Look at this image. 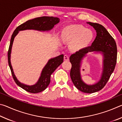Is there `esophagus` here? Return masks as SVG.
I'll return each mask as SVG.
<instances>
[{"mask_svg":"<svg viewBox=\"0 0 122 122\" xmlns=\"http://www.w3.org/2000/svg\"><path fill=\"white\" fill-rule=\"evenodd\" d=\"M69 59V57H68V55H64V60H65V61H68Z\"/></svg>","mask_w":122,"mask_h":122,"instance_id":"esophagus-1","label":"esophagus"}]
</instances>
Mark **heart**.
<instances>
[{"label": "heart", "mask_w": 122, "mask_h": 122, "mask_svg": "<svg viewBox=\"0 0 122 122\" xmlns=\"http://www.w3.org/2000/svg\"><path fill=\"white\" fill-rule=\"evenodd\" d=\"M64 40L71 42V46L75 50H80L87 47L94 38V32L81 25H71L63 29Z\"/></svg>", "instance_id": "b5f03b06"}]
</instances>
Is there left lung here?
<instances>
[{
  "label": "left lung",
  "mask_w": 122,
  "mask_h": 122,
  "mask_svg": "<svg viewBox=\"0 0 122 122\" xmlns=\"http://www.w3.org/2000/svg\"><path fill=\"white\" fill-rule=\"evenodd\" d=\"M96 31V36L90 46L80 49L70 56L71 68L70 75L74 86L84 93L98 92L106 86L114 71L117 62V49L115 41L104 27L97 23L88 22ZM95 51L102 53L103 56V71L101 79L92 85L84 83L81 78L80 67L81 60L89 52Z\"/></svg>",
  "instance_id": "1"
}]
</instances>
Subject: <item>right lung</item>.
<instances>
[{
    "label": "right lung",
    "instance_id": "obj_1",
    "mask_svg": "<svg viewBox=\"0 0 122 122\" xmlns=\"http://www.w3.org/2000/svg\"><path fill=\"white\" fill-rule=\"evenodd\" d=\"M60 19L53 16H41L29 20L26 22L20 25L14 30L12 35L11 41L8 51V62L11 69V73L14 81L20 87L25 90L33 94L38 93L44 91L47 88L50 83L51 76L55 70L56 69L63 61V55L61 54L58 56L51 59L45 67L43 68L41 73V76L36 84L33 86H28L20 83L14 75V71L11 63V49L13 45L14 39L17 35L19 31L26 30H34L40 31L49 30L52 29L55 25L59 23Z\"/></svg>",
    "mask_w": 122,
    "mask_h": 122
}]
</instances>
